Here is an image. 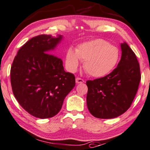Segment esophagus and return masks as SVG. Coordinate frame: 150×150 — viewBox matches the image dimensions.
<instances>
[{"label":"esophagus","instance_id":"34e87169","mask_svg":"<svg viewBox=\"0 0 150 150\" xmlns=\"http://www.w3.org/2000/svg\"><path fill=\"white\" fill-rule=\"evenodd\" d=\"M75 81H76V83H82L84 82V80L81 79V78L77 77L75 79Z\"/></svg>","mask_w":150,"mask_h":150}]
</instances>
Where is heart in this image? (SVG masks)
I'll return each instance as SVG.
<instances>
[{"instance_id":"1","label":"heart","mask_w":150,"mask_h":150,"mask_svg":"<svg viewBox=\"0 0 150 150\" xmlns=\"http://www.w3.org/2000/svg\"><path fill=\"white\" fill-rule=\"evenodd\" d=\"M120 51L102 39L91 40L79 46L75 51L69 48L66 56V64L71 71H75L80 61L84 62V69L89 75L102 77L110 73L117 67Z\"/></svg>"}]
</instances>
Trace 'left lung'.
<instances>
[{
  "label": "left lung",
  "instance_id": "1",
  "mask_svg": "<svg viewBox=\"0 0 150 150\" xmlns=\"http://www.w3.org/2000/svg\"><path fill=\"white\" fill-rule=\"evenodd\" d=\"M121 59L110 74L86 81L87 106L93 117L113 118L125 112L134 100L141 80L139 63L126 42L120 44Z\"/></svg>",
  "mask_w": 150,
  "mask_h": 150
}]
</instances>
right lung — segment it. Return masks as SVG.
Wrapping results in <instances>:
<instances>
[{
    "mask_svg": "<svg viewBox=\"0 0 150 150\" xmlns=\"http://www.w3.org/2000/svg\"><path fill=\"white\" fill-rule=\"evenodd\" d=\"M62 35L33 37L21 47L11 68L13 93L24 110L39 118L53 117L75 86L73 74L66 72L62 61L52 51Z\"/></svg>",
    "mask_w": 150,
    "mask_h": 150,
    "instance_id": "right-lung-1",
    "label": "right lung"
}]
</instances>
